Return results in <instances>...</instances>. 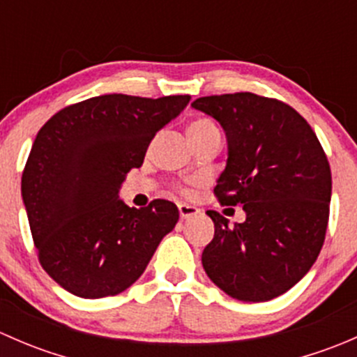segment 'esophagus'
Here are the masks:
<instances>
[{"label":"esophagus","mask_w":357,"mask_h":357,"mask_svg":"<svg viewBox=\"0 0 357 357\" xmlns=\"http://www.w3.org/2000/svg\"><path fill=\"white\" fill-rule=\"evenodd\" d=\"M178 208H179V215H181V219L195 218V215L200 214V208L193 207V205L190 204H178Z\"/></svg>","instance_id":"esophagus-1"}]
</instances>
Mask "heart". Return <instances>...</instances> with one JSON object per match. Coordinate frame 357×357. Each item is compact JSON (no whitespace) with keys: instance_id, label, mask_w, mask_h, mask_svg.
<instances>
[{"instance_id":"obj_1","label":"heart","mask_w":357,"mask_h":357,"mask_svg":"<svg viewBox=\"0 0 357 357\" xmlns=\"http://www.w3.org/2000/svg\"><path fill=\"white\" fill-rule=\"evenodd\" d=\"M188 138H202V136H207V135H214V132H219L218 126L214 124V121L211 119H195L188 124ZM183 193H188V190L181 188Z\"/></svg>"}]
</instances>
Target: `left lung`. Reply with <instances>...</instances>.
<instances>
[{"label":"left lung","instance_id":"8db88e82","mask_svg":"<svg viewBox=\"0 0 357 357\" xmlns=\"http://www.w3.org/2000/svg\"><path fill=\"white\" fill-rule=\"evenodd\" d=\"M192 109L225 129L228 160L214 193L245 212V221L229 226L207 211L215 231L202 264L229 297L271 301L304 278L325 242L328 158L307 121L278 100L235 93L197 98Z\"/></svg>","mask_w":357,"mask_h":357}]
</instances>
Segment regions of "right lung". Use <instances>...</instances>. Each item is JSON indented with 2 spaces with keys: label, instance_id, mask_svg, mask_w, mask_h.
Here are the masks:
<instances>
[{
  "label": "right lung",
  "instance_id": "right-lung-1",
  "mask_svg": "<svg viewBox=\"0 0 357 357\" xmlns=\"http://www.w3.org/2000/svg\"><path fill=\"white\" fill-rule=\"evenodd\" d=\"M190 95H102L66 107L36 136L22 174V200L45 271L82 298L117 295L149 266L174 229L172 202L128 207L119 190Z\"/></svg>",
  "mask_w": 357,
  "mask_h": 357
}]
</instances>
